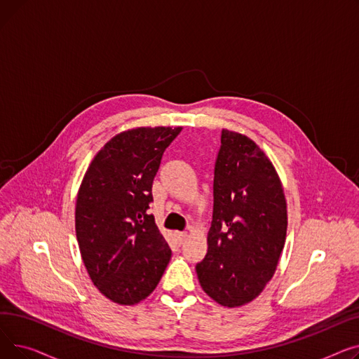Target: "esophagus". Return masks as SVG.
<instances>
[{
  "label": "esophagus",
  "instance_id": "esophagus-1",
  "mask_svg": "<svg viewBox=\"0 0 359 359\" xmlns=\"http://www.w3.org/2000/svg\"><path fill=\"white\" fill-rule=\"evenodd\" d=\"M186 237H187L186 233H177V241H179V244H183L184 240H186Z\"/></svg>",
  "mask_w": 359,
  "mask_h": 359
}]
</instances>
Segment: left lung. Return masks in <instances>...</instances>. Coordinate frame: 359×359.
Returning <instances> with one entry per match:
<instances>
[{"label": "left lung", "mask_w": 359, "mask_h": 359, "mask_svg": "<svg viewBox=\"0 0 359 359\" xmlns=\"http://www.w3.org/2000/svg\"><path fill=\"white\" fill-rule=\"evenodd\" d=\"M287 224L284 189L269 158L250 138L222 129L208 253L196 263L202 290L225 307L250 303L275 273Z\"/></svg>", "instance_id": "8db88e82"}]
</instances>
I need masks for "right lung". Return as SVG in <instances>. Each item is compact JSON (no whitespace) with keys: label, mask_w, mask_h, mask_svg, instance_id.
<instances>
[{"label":"right lung","mask_w":359,"mask_h":359,"mask_svg":"<svg viewBox=\"0 0 359 359\" xmlns=\"http://www.w3.org/2000/svg\"><path fill=\"white\" fill-rule=\"evenodd\" d=\"M182 128H137L113 137L84 175L75 233L86 269L113 303L137 304L160 282L172 250L147 211L165 148Z\"/></svg>","instance_id":"right-lung-1"}]
</instances>
